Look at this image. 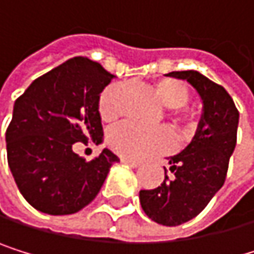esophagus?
Wrapping results in <instances>:
<instances>
[{"label": "esophagus", "mask_w": 254, "mask_h": 254, "mask_svg": "<svg viewBox=\"0 0 254 254\" xmlns=\"http://www.w3.org/2000/svg\"><path fill=\"white\" fill-rule=\"evenodd\" d=\"M122 163L131 166V168H138V166L141 164V163L137 161V160H131V158H126V157H122Z\"/></svg>", "instance_id": "obj_1"}]
</instances>
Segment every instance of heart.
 Here are the masks:
<instances>
[{"label":"heart","instance_id":"heart-1","mask_svg":"<svg viewBox=\"0 0 254 254\" xmlns=\"http://www.w3.org/2000/svg\"><path fill=\"white\" fill-rule=\"evenodd\" d=\"M151 90L160 103L169 108L168 116L178 132L181 135L192 134L196 128V117L192 110L184 106L190 97L189 86L178 79L164 77L155 80ZM122 91V83H111L102 91L97 111L103 122H113L119 117ZM106 140L113 151L131 160H141L149 155L161 154L172 149L174 146V137L166 128L146 129L132 123H120L114 126L106 135Z\"/></svg>","mask_w":254,"mask_h":254}]
</instances>
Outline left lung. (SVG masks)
Returning a JSON list of instances; mask_svg holds the SVG:
<instances>
[{
    "label": "left lung",
    "mask_w": 254,
    "mask_h": 254,
    "mask_svg": "<svg viewBox=\"0 0 254 254\" xmlns=\"http://www.w3.org/2000/svg\"><path fill=\"white\" fill-rule=\"evenodd\" d=\"M188 80L202 100L198 129L186 149L169 158L172 177L164 168V181L151 190H140L144 213L161 226H180L204 210L226 181L229 160L236 146L239 113L221 85L198 71H172Z\"/></svg>",
    "instance_id": "8db88e82"
}]
</instances>
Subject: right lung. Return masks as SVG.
Returning a JSON list of instances; mask_svg holds the SVG:
<instances>
[{"instance_id":"right-lung-1","label":"right lung","mask_w":254,"mask_h":254,"mask_svg":"<svg viewBox=\"0 0 254 254\" xmlns=\"http://www.w3.org/2000/svg\"><path fill=\"white\" fill-rule=\"evenodd\" d=\"M113 79L100 64L77 56L33 80L16 99L5 131L7 161L19 192L36 210H82L120 161L106 148L91 161L73 151L77 141L102 140L97 103Z\"/></svg>"}]
</instances>
